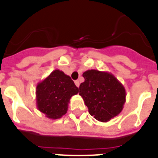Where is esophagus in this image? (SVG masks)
I'll list each match as a JSON object with an SVG mask.
<instances>
[{
  "label": "esophagus",
  "instance_id": "1",
  "mask_svg": "<svg viewBox=\"0 0 158 158\" xmlns=\"http://www.w3.org/2000/svg\"><path fill=\"white\" fill-rule=\"evenodd\" d=\"M75 85H76L77 87H79V85H80V82H79V81H75Z\"/></svg>",
  "mask_w": 158,
  "mask_h": 158
}]
</instances>
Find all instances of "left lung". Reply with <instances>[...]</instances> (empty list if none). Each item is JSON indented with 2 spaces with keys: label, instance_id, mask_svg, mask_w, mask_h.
<instances>
[{
  "label": "left lung",
  "instance_id": "left-lung-1",
  "mask_svg": "<svg viewBox=\"0 0 158 158\" xmlns=\"http://www.w3.org/2000/svg\"><path fill=\"white\" fill-rule=\"evenodd\" d=\"M79 95L92 116L106 123L122 111L126 102V90L112 73L89 69L83 73Z\"/></svg>",
  "mask_w": 158,
  "mask_h": 158
}]
</instances>
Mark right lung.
Returning <instances> with one entry per match:
<instances>
[{"mask_svg":"<svg viewBox=\"0 0 158 158\" xmlns=\"http://www.w3.org/2000/svg\"><path fill=\"white\" fill-rule=\"evenodd\" d=\"M78 92L70 77L55 69L36 86L37 108L47 118L58 119L66 114L70 98Z\"/></svg>","mask_w":158,"mask_h":158,"instance_id":"obj_1","label":"right lung"}]
</instances>
